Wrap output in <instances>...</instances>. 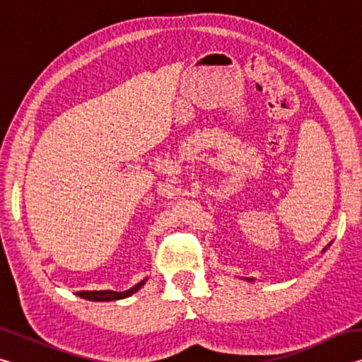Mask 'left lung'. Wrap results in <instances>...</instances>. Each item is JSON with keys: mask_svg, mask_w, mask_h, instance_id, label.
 <instances>
[{"mask_svg": "<svg viewBox=\"0 0 362 362\" xmlns=\"http://www.w3.org/2000/svg\"><path fill=\"white\" fill-rule=\"evenodd\" d=\"M324 250H326V249H324ZM324 250H322V252H324ZM243 279H246V281H249V283H252V281H254V278H243Z\"/></svg>", "mask_w": 362, "mask_h": 362, "instance_id": "1", "label": "left lung"}]
</instances>
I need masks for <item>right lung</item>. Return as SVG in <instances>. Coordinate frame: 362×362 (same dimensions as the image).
<instances>
[{"label":"right lung","mask_w":362,"mask_h":362,"mask_svg":"<svg viewBox=\"0 0 362 362\" xmlns=\"http://www.w3.org/2000/svg\"><path fill=\"white\" fill-rule=\"evenodd\" d=\"M145 281H140L139 284H136L134 287H131L129 291H124V292H115V291H79L76 292L78 297L86 298V300H90V302H112V300H121V298H126V297H131L132 293H136L140 287L145 284Z\"/></svg>","instance_id":"1"}]
</instances>
